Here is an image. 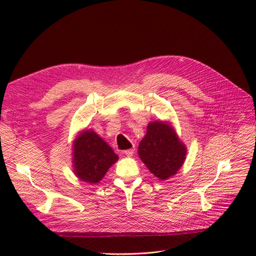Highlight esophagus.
Masks as SVG:
<instances>
[{"label":"esophagus","instance_id":"esophagus-1","mask_svg":"<svg viewBox=\"0 0 256 256\" xmlns=\"http://www.w3.org/2000/svg\"><path fill=\"white\" fill-rule=\"evenodd\" d=\"M134 150H132H132H126L124 152V154L128 156H132L134 154Z\"/></svg>","mask_w":256,"mask_h":256}]
</instances>
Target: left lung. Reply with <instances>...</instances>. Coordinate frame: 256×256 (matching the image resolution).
Listing matches in <instances>:
<instances>
[{"mask_svg": "<svg viewBox=\"0 0 256 256\" xmlns=\"http://www.w3.org/2000/svg\"><path fill=\"white\" fill-rule=\"evenodd\" d=\"M186 152V146L178 140L176 132L160 121L148 124L138 148L143 163L154 176L163 180L178 172L184 164Z\"/></svg>", "mask_w": 256, "mask_h": 256, "instance_id": "1", "label": "left lung"}]
</instances>
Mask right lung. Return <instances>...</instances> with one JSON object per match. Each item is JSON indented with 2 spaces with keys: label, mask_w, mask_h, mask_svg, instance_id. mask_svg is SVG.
Masks as SVG:
<instances>
[{
  "label": "right lung",
  "mask_w": 256,
  "mask_h": 256,
  "mask_svg": "<svg viewBox=\"0 0 256 256\" xmlns=\"http://www.w3.org/2000/svg\"><path fill=\"white\" fill-rule=\"evenodd\" d=\"M74 164L76 176L88 184H98L118 156L92 130L80 134L74 144Z\"/></svg>",
  "instance_id": "add662e5"
}]
</instances>
